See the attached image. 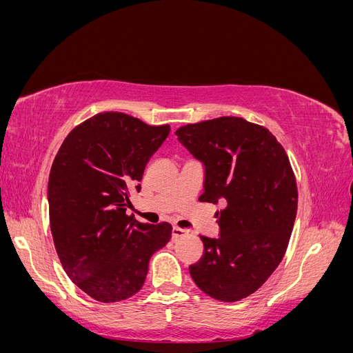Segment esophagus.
Segmentation results:
<instances>
[{"label":"esophagus","instance_id":"1","mask_svg":"<svg viewBox=\"0 0 353 353\" xmlns=\"http://www.w3.org/2000/svg\"><path fill=\"white\" fill-rule=\"evenodd\" d=\"M188 232H190V230H184V228H179V227H174V228H172V237H174V239H179V237L185 236V234H188Z\"/></svg>","mask_w":353,"mask_h":353}]
</instances>
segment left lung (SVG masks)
<instances>
[{
	"mask_svg": "<svg viewBox=\"0 0 353 353\" xmlns=\"http://www.w3.org/2000/svg\"><path fill=\"white\" fill-rule=\"evenodd\" d=\"M181 144L206 166L200 201L216 212L219 239L200 236L205 252L190 265L203 293L221 302L253 294L283 261L297 212L290 160L265 126L222 116L181 126Z\"/></svg>",
	"mask_w": 353,
	"mask_h": 353,
	"instance_id": "obj_1",
	"label": "left lung"
}]
</instances>
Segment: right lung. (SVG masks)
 Listing matches in <instances>:
<instances>
[{
  "instance_id": "obj_1",
  "label": "right lung",
  "mask_w": 353,
  "mask_h": 353,
  "mask_svg": "<svg viewBox=\"0 0 353 353\" xmlns=\"http://www.w3.org/2000/svg\"><path fill=\"white\" fill-rule=\"evenodd\" d=\"M169 131L101 112L73 128L51 165L52 241L69 279L95 301L121 302L140 292L152 254L170 240V223L150 225L125 213Z\"/></svg>"
}]
</instances>
